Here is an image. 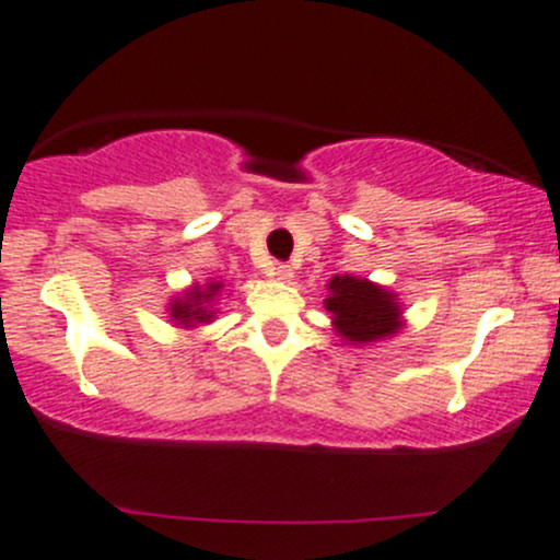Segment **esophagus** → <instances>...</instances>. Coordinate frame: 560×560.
Listing matches in <instances>:
<instances>
[{"label": "esophagus", "instance_id": "34e87169", "mask_svg": "<svg viewBox=\"0 0 560 560\" xmlns=\"http://www.w3.org/2000/svg\"><path fill=\"white\" fill-rule=\"evenodd\" d=\"M270 276L279 281H292V268L290 265H276V268H270Z\"/></svg>", "mask_w": 560, "mask_h": 560}]
</instances>
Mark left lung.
I'll list each match as a JSON object with an SVG mask.
<instances>
[{
    "label": "left lung",
    "mask_w": 560,
    "mask_h": 560,
    "mask_svg": "<svg viewBox=\"0 0 560 560\" xmlns=\"http://www.w3.org/2000/svg\"><path fill=\"white\" fill-rule=\"evenodd\" d=\"M325 308L332 314V327L346 343L368 346L392 338L402 327V308L397 295L357 276H332L327 284Z\"/></svg>",
    "instance_id": "1"
}]
</instances>
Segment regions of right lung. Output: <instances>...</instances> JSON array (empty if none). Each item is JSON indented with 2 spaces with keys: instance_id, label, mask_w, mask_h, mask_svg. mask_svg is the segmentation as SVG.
Instances as JSON below:
<instances>
[{
  "instance_id": "add662e5",
  "label": "right lung",
  "mask_w": 560,
  "mask_h": 560,
  "mask_svg": "<svg viewBox=\"0 0 560 560\" xmlns=\"http://www.w3.org/2000/svg\"><path fill=\"white\" fill-rule=\"evenodd\" d=\"M222 292V281H206L203 287H192L185 292V298H174L168 305V316L174 325L190 329L214 319V300Z\"/></svg>"
}]
</instances>
